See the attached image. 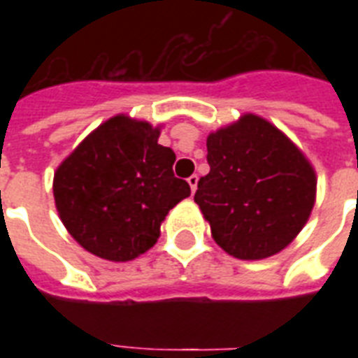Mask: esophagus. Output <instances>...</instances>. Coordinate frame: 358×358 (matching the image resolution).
I'll return each instance as SVG.
<instances>
[{"mask_svg":"<svg viewBox=\"0 0 358 358\" xmlns=\"http://www.w3.org/2000/svg\"><path fill=\"white\" fill-rule=\"evenodd\" d=\"M187 184H189V187H191V193H195L196 184H199V176H196V174L189 176V178H187Z\"/></svg>","mask_w":358,"mask_h":358,"instance_id":"obj_1","label":"esophagus"}]
</instances>
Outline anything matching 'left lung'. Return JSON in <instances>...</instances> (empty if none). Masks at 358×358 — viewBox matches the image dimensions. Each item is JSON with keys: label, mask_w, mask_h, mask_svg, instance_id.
Returning a JSON list of instances; mask_svg holds the SVG:
<instances>
[{"label": "left lung", "mask_w": 358, "mask_h": 358, "mask_svg": "<svg viewBox=\"0 0 358 358\" xmlns=\"http://www.w3.org/2000/svg\"><path fill=\"white\" fill-rule=\"evenodd\" d=\"M210 173L195 202L215 243L239 260L286 249L310 217L316 171L288 135L255 113L208 135Z\"/></svg>", "instance_id": "obj_1"}]
</instances>
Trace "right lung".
Returning <instances> with one entry per match:
<instances>
[{"label": "right lung", "instance_id": "1", "mask_svg": "<svg viewBox=\"0 0 358 358\" xmlns=\"http://www.w3.org/2000/svg\"><path fill=\"white\" fill-rule=\"evenodd\" d=\"M162 126L115 115L92 129L53 174L64 229L91 255L134 260L156 245L162 223L191 195L174 178V152L157 143Z\"/></svg>", "mask_w": 358, "mask_h": 358}]
</instances>
